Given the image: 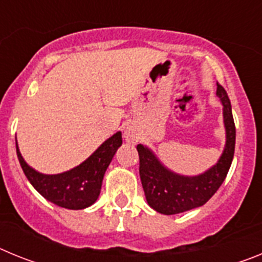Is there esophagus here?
<instances>
[{"mask_svg": "<svg viewBox=\"0 0 262 262\" xmlns=\"http://www.w3.org/2000/svg\"><path fill=\"white\" fill-rule=\"evenodd\" d=\"M124 138H126V142L135 143L138 140V134H136L135 128L131 126H127L126 129H124Z\"/></svg>", "mask_w": 262, "mask_h": 262, "instance_id": "obj_1", "label": "esophagus"}]
</instances>
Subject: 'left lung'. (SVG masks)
<instances>
[{
    "instance_id": "left-lung-1",
    "label": "left lung",
    "mask_w": 262,
    "mask_h": 262,
    "mask_svg": "<svg viewBox=\"0 0 262 262\" xmlns=\"http://www.w3.org/2000/svg\"><path fill=\"white\" fill-rule=\"evenodd\" d=\"M216 96L223 105L226 145L214 166L198 176H181L169 170L148 147L138 144L139 173L148 205L160 214L173 215L205 205L216 193L230 170L235 152L236 129L230 98L216 84Z\"/></svg>"
}]
</instances>
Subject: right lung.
I'll return each instance as SVG.
<instances>
[{"label": "right lung", "mask_w": 262, "mask_h": 262, "mask_svg": "<svg viewBox=\"0 0 262 262\" xmlns=\"http://www.w3.org/2000/svg\"><path fill=\"white\" fill-rule=\"evenodd\" d=\"M120 145L122 133L118 131L76 168L59 174H43L23 160L15 138L18 160L30 184L47 201L69 210L86 209L96 202L101 193L106 169Z\"/></svg>", "instance_id": "add662e5"}]
</instances>
